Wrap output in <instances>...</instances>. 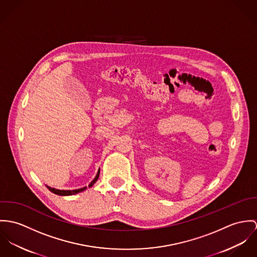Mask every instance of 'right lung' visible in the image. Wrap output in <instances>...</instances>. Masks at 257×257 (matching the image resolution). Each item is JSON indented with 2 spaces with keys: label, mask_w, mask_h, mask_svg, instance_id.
<instances>
[{
  "label": "right lung",
  "mask_w": 257,
  "mask_h": 257,
  "mask_svg": "<svg viewBox=\"0 0 257 257\" xmlns=\"http://www.w3.org/2000/svg\"><path fill=\"white\" fill-rule=\"evenodd\" d=\"M98 176H99V173H97L96 175H95V177L93 178V180L89 183V185H88V187H91L94 183H95V181L97 180V178H98ZM47 188L51 191V192H53L54 194H57V195H61V196H68V195H74V194H77V193H79V192H82V191H84V190H86V187H83V188H80V189H76V190H59V189H55V188H52V187H50V186H47Z\"/></svg>",
  "instance_id": "obj_1"
}]
</instances>
